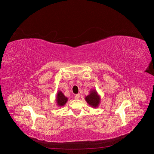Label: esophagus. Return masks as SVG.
<instances>
[{"label": "esophagus", "mask_w": 154, "mask_h": 154, "mask_svg": "<svg viewBox=\"0 0 154 154\" xmlns=\"http://www.w3.org/2000/svg\"><path fill=\"white\" fill-rule=\"evenodd\" d=\"M80 94H77L75 95L74 97H75V99H76V100H79V98H80Z\"/></svg>", "instance_id": "34e87169"}]
</instances>
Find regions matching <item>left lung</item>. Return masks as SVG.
Listing matches in <instances>:
<instances>
[{"label": "left lung", "instance_id": "1", "mask_svg": "<svg viewBox=\"0 0 154 154\" xmlns=\"http://www.w3.org/2000/svg\"><path fill=\"white\" fill-rule=\"evenodd\" d=\"M85 100L93 109L97 108L101 103V96L95 88H92L89 94L85 97Z\"/></svg>", "mask_w": 154, "mask_h": 154}]
</instances>
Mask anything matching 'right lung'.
Segmentation results:
<instances>
[{"instance_id":"right-lung-1","label":"right lung","mask_w":154,"mask_h":154,"mask_svg":"<svg viewBox=\"0 0 154 154\" xmlns=\"http://www.w3.org/2000/svg\"><path fill=\"white\" fill-rule=\"evenodd\" d=\"M56 103L58 106H63L68 101V97L65 96L62 91L58 90L56 96Z\"/></svg>"}]
</instances>
